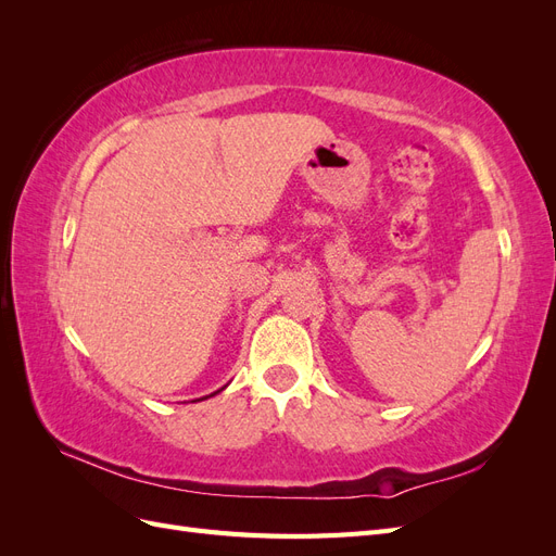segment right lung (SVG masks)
Segmentation results:
<instances>
[{"instance_id":"obj_1","label":"right lung","mask_w":556,"mask_h":556,"mask_svg":"<svg viewBox=\"0 0 556 556\" xmlns=\"http://www.w3.org/2000/svg\"><path fill=\"white\" fill-rule=\"evenodd\" d=\"M217 392H220V390H217ZM217 392H215V394H217Z\"/></svg>"}]
</instances>
